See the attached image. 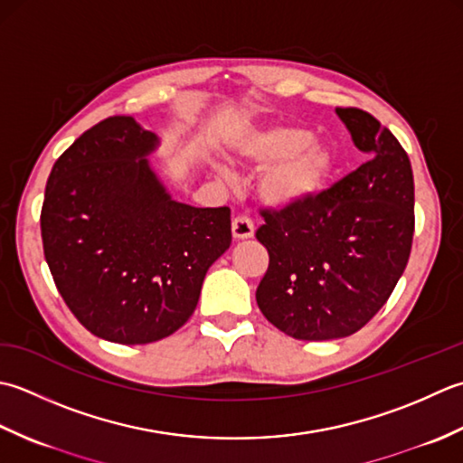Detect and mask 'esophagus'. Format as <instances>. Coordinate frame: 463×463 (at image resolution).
I'll return each instance as SVG.
<instances>
[{
	"label": "esophagus",
	"mask_w": 463,
	"mask_h": 463,
	"mask_svg": "<svg viewBox=\"0 0 463 463\" xmlns=\"http://www.w3.org/2000/svg\"><path fill=\"white\" fill-rule=\"evenodd\" d=\"M253 232H256V228H253V222L250 215H235L233 222H232V233L235 240H248L253 235Z\"/></svg>",
	"instance_id": "1"
}]
</instances>
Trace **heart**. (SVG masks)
<instances>
[{
    "label": "heart",
    "mask_w": 463,
    "mask_h": 463,
    "mask_svg": "<svg viewBox=\"0 0 463 463\" xmlns=\"http://www.w3.org/2000/svg\"><path fill=\"white\" fill-rule=\"evenodd\" d=\"M235 156L240 162L266 167L260 177L261 200L273 207L304 205L326 190L334 175L335 154L311 139L306 128L273 126L245 136Z\"/></svg>",
    "instance_id": "b5f03b06"
}]
</instances>
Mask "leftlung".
<instances>
[{
  "label": "left lung",
  "instance_id": "8db88e82",
  "mask_svg": "<svg viewBox=\"0 0 463 463\" xmlns=\"http://www.w3.org/2000/svg\"><path fill=\"white\" fill-rule=\"evenodd\" d=\"M370 162L304 205L263 210L256 238L269 266L256 299L281 332L307 342L347 337L388 301L413 240L410 157L372 113L335 108Z\"/></svg>",
  "mask_w": 463,
  "mask_h": 463
}]
</instances>
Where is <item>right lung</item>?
Wrapping results in <instances>:
<instances>
[{"label": "right lung", "mask_w": 463, "mask_h": 463, "mask_svg": "<svg viewBox=\"0 0 463 463\" xmlns=\"http://www.w3.org/2000/svg\"><path fill=\"white\" fill-rule=\"evenodd\" d=\"M157 144L129 116L99 121L53 164L42 205L55 288L88 332L124 345L177 332L232 243L230 207L165 192L146 159Z\"/></svg>", "instance_id": "add662e5"}]
</instances>
